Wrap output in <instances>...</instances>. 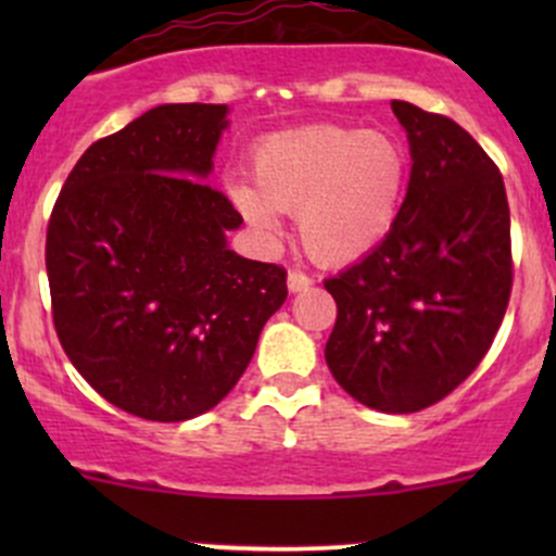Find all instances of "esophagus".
<instances>
[{"mask_svg":"<svg viewBox=\"0 0 556 556\" xmlns=\"http://www.w3.org/2000/svg\"><path fill=\"white\" fill-rule=\"evenodd\" d=\"M288 288L290 293H301V290L312 288V277L304 271H290L288 274Z\"/></svg>","mask_w":556,"mask_h":556,"instance_id":"obj_1","label":"esophagus"}]
</instances>
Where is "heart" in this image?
Wrapping results in <instances>:
<instances>
[{
    "label": "heart",
    "instance_id": "1",
    "mask_svg": "<svg viewBox=\"0 0 556 556\" xmlns=\"http://www.w3.org/2000/svg\"><path fill=\"white\" fill-rule=\"evenodd\" d=\"M255 182H228L233 204L261 237L295 212L299 239L317 263L344 266L390 233L406 190V153L382 131L319 126L271 134L252 153Z\"/></svg>",
    "mask_w": 556,
    "mask_h": 556
}]
</instances>
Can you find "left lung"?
Returning a JSON list of instances; mask_svg holds the SVG:
<instances>
[{
    "mask_svg": "<svg viewBox=\"0 0 556 556\" xmlns=\"http://www.w3.org/2000/svg\"><path fill=\"white\" fill-rule=\"evenodd\" d=\"M412 177L390 233L325 279L333 379L363 406L412 414L446 397L492 346L511 295L506 185L463 126L392 102Z\"/></svg>",
    "mask_w": 556,
    "mask_h": 556,
    "instance_id": "1",
    "label": "left lung"
}]
</instances>
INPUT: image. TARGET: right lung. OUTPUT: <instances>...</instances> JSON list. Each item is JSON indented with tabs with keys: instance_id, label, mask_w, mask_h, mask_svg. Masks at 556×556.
<instances>
[{
	"instance_id": "obj_1",
	"label": "right lung",
	"mask_w": 556,
	"mask_h": 556,
	"mask_svg": "<svg viewBox=\"0 0 556 556\" xmlns=\"http://www.w3.org/2000/svg\"><path fill=\"white\" fill-rule=\"evenodd\" d=\"M226 115V104H161L93 142L48 223L66 357L104 401L153 422L217 406L288 299L282 266L228 250L242 215L204 182Z\"/></svg>"
}]
</instances>
